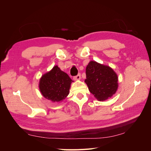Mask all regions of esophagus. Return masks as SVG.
Here are the masks:
<instances>
[{
    "label": "esophagus",
    "instance_id": "esophagus-1",
    "mask_svg": "<svg viewBox=\"0 0 151 151\" xmlns=\"http://www.w3.org/2000/svg\"><path fill=\"white\" fill-rule=\"evenodd\" d=\"M74 80H79V79H81V74H79L78 75L74 76Z\"/></svg>",
    "mask_w": 151,
    "mask_h": 151
}]
</instances>
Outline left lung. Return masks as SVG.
<instances>
[{
  "mask_svg": "<svg viewBox=\"0 0 151 151\" xmlns=\"http://www.w3.org/2000/svg\"><path fill=\"white\" fill-rule=\"evenodd\" d=\"M86 84L98 101L111 98L118 89V76L109 66L91 61L86 67Z\"/></svg>",
  "mask_w": 151,
  "mask_h": 151,
  "instance_id": "8db88e82",
  "label": "left lung"
}]
</instances>
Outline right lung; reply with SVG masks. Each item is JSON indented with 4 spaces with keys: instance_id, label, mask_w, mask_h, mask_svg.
I'll return each mask as SVG.
<instances>
[{
    "instance_id": "add662e5",
    "label": "right lung",
    "mask_w": 151,
    "mask_h": 151,
    "mask_svg": "<svg viewBox=\"0 0 151 151\" xmlns=\"http://www.w3.org/2000/svg\"><path fill=\"white\" fill-rule=\"evenodd\" d=\"M72 79L57 65L43 75L40 80V92L46 99L60 102L69 94Z\"/></svg>"
}]
</instances>
